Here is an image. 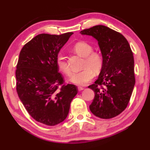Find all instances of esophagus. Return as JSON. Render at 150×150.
I'll return each mask as SVG.
<instances>
[{
    "label": "esophagus",
    "instance_id": "obj_1",
    "mask_svg": "<svg viewBox=\"0 0 150 150\" xmlns=\"http://www.w3.org/2000/svg\"><path fill=\"white\" fill-rule=\"evenodd\" d=\"M83 89H84V88L82 87V86H78V91H82Z\"/></svg>",
    "mask_w": 150,
    "mask_h": 150
}]
</instances>
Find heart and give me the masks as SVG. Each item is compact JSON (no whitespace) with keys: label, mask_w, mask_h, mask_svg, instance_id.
Instances as JSON below:
<instances>
[{"label":"heart","mask_w":150,"mask_h":150,"mask_svg":"<svg viewBox=\"0 0 150 150\" xmlns=\"http://www.w3.org/2000/svg\"><path fill=\"white\" fill-rule=\"evenodd\" d=\"M93 47L86 42H79L73 47V50L78 55L84 57L82 63L83 69L74 73L70 77V82L77 85L84 86L91 82L93 77V73H98L102 69L103 59L98 52L93 51ZM58 68L66 75H70L72 72L66 58L59 54L57 58Z\"/></svg>","instance_id":"heart-1"}]
</instances>
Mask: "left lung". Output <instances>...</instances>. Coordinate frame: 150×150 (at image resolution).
I'll return each mask as SVG.
<instances>
[{
	"label": "left lung",
	"mask_w": 150,
	"mask_h": 150,
	"mask_svg": "<svg viewBox=\"0 0 150 150\" xmlns=\"http://www.w3.org/2000/svg\"><path fill=\"white\" fill-rule=\"evenodd\" d=\"M80 33L98 40L103 59L98 78L88 86L95 93L90 110L100 118H113L127 108L136 82L132 50L122 34L105 26L97 25Z\"/></svg>",
	"instance_id": "1"
}]
</instances>
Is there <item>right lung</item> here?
I'll use <instances>...</instances> for the list:
<instances>
[{"label": "right lung", "mask_w": 150, "mask_h": 150, "mask_svg": "<svg viewBox=\"0 0 150 150\" xmlns=\"http://www.w3.org/2000/svg\"><path fill=\"white\" fill-rule=\"evenodd\" d=\"M73 33L39 34L24 45L19 54L17 94L28 114L47 126L65 120L78 92L75 85L65 84L57 64L58 54Z\"/></svg>", "instance_id": "right-lung-1"}]
</instances>
